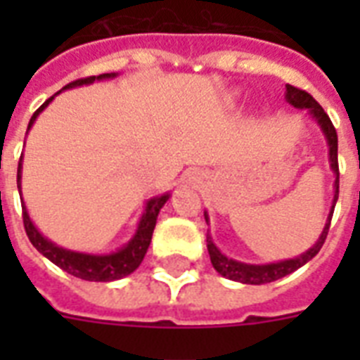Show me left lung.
<instances>
[{"label":"left lung","mask_w":360,"mask_h":360,"mask_svg":"<svg viewBox=\"0 0 360 360\" xmlns=\"http://www.w3.org/2000/svg\"><path fill=\"white\" fill-rule=\"evenodd\" d=\"M285 101L295 106L299 110H307L308 115L312 117L316 123L319 124V129L323 130L325 140H327V146H329V162L333 172L336 174L335 179V200H333V207H330V213L327 217V222H325V228L319 236L318 243L308 248L307 252H302L301 256L293 257V259H284V262H276V263H267V265H250V263H240L236 262V259H230L228 256H224L222 252L217 248V245L213 243L211 237H207V250L209 256H211V263L213 267L217 269V273H220L222 276L230 280H236V282H243V284H269V282H274V280L282 278L285 274H291L293 271H297L299 267H302L304 263H308L312 259L323 246L325 239H327V231H329L330 219H333V213H335V205L336 200H338V136H336L335 124L330 123L329 115L325 114V110L318 104V101L307 93L304 89H299V87L293 86H285ZM205 220L209 222L207 213H205Z\"/></svg>","instance_id":"obj_1"}]
</instances>
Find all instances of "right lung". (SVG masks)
I'll list each match as a JSON object with an SVG mask.
<instances>
[{
	"instance_id": "obj_1",
	"label": "right lung",
	"mask_w": 360,
	"mask_h": 360,
	"mask_svg": "<svg viewBox=\"0 0 360 360\" xmlns=\"http://www.w3.org/2000/svg\"><path fill=\"white\" fill-rule=\"evenodd\" d=\"M115 76H117L115 72H106V75L80 78V80H75L70 82V84H67L63 89L87 86V84H93L95 80H106V78H115ZM56 95H58V93H56ZM56 95H53V97H56ZM53 97L48 98L46 103L42 104L41 108L33 114V117L30 120V124H27V130L33 127L37 115L41 114L42 110L52 103ZM16 183H18V192H22L20 191V183H22V157H20L18 162ZM168 198L169 194L151 198V200L147 202L146 211L141 214L140 224H138V230H136L134 237H132L123 248H120L117 252H112V254H84V252L67 250L63 246H58L56 243H52V240H48L44 236H41V231L37 230L35 224L31 222L30 214L25 211V205H22V219H24L25 233L30 237L31 245L35 246L42 256L48 257L50 262L63 269L65 273L72 274L76 278L89 280V282H112V280H120L123 278V276H127V274L134 273L136 269L140 267V263L143 262V256H146L147 248H149V243H151L153 230H155V224H157L158 211L164 207V203L168 202ZM20 200H22V198H20ZM22 203H24V200H22Z\"/></svg>"
}]
</instances>
